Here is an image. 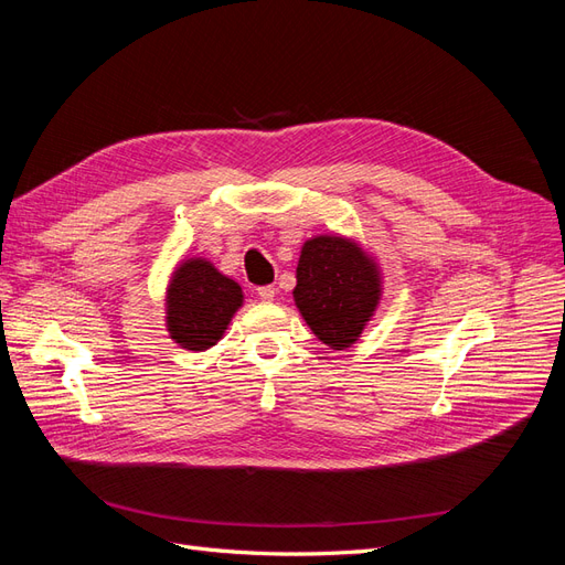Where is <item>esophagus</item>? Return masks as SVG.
<instances>
[{
	"label": "esophagus",
	"mask_w": 565,
	"mask_h": 565,
	"mask_svg": "<svg viewBox=\"0 0 565 565\" xmlns=\"http://www.w3.org/2000/svg\"><path fill=\"white\" fill-rule=\"evenodd\" d=\"M256 295H259L262 301H273V297H276V287H273V285L259 287V292H256Z\"/></svg>",
	"instance_id": "34e87169"
}]
</instances>
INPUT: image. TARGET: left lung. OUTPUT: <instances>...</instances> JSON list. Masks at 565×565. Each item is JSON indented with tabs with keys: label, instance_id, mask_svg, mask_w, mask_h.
<instances>
[{
	"label": "left lung",
	"instance_id": "8db88e82",
	"mask_svg": "<svg viewBox=\"0 0 565 565\" xmlns=\"http://www.w3.org/2000/svg\"><path fill=\"white\" fill-rule=\"evenodd\" d=\"M377 259L347 235H313L301 245L295 303L311 332L334 351L351 349L382 301Z\"/></svg>",
	"mask_w": 565,
	"mask_h": 565
}]
</instances>
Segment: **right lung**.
<instances>
[{"label": "right lung", "instance_id": "obj_1", "mask_svg": "<svg viewBox=\"0 0 565 565\" xmlns=\"http://www.w3.org/2000/svg\"><path fill=\"white\" fill-rule=\"evenodd\" d=\"M243 301V287L224 276L212 262L202 256L179 262L164 292L169 339L195 353L216 347Z\"/></svg>", "mask_w": 565, "mask_h": 565}]
</instances>
